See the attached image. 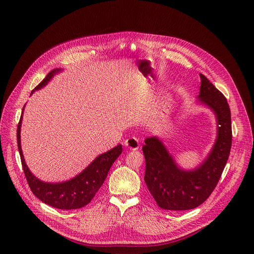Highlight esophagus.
<instances>
[{
    "mask_svg": "<svg viewBox=\"0 0 254 254\" xmlns=\"http://www.w3.org/2000/svg\"><path fill=\"white\" fill-rule=\"evenodd\" d=\"M125 146L129 150H138L139 149V140L137 138H129L125 141Z\"/></svg>",
    "mask_w": 254,
    "mask_h": 254,
    "instance_id": "34e87169",
    "label": "esophagus"
}]
</instances>
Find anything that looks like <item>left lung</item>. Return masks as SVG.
<instances>
[{
	"instance_id": "obj_1",
	"label": "left lung",
	"mask_w": 254,
	"mask_h": 254,
	"mask_svg": "<svg viewBox=\"0 0 254 254\" xmlns=\"http://www.w3.org/2000/svg\"><path fill=\"white\" fill-rule=\"evenodd\" d=\"M198 98L217 121V137L206 159L195 170L184 171L156 137L147 138L142 147L146 160L145 183L160 208L193 209L210 196L221 178L232 146L231 111L227 99L206 76L200 73Z\"/></svg>"
}]
</instances>
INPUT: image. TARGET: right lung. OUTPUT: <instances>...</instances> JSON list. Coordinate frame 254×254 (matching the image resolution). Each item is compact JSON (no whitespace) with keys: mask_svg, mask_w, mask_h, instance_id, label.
Listing matches in <instances>:
<instances>
[{"mask_svg":"<svg viewBox=\"0 0 254 254\" xmlns=\"http://www.w3.org/2000/svg\"><path fill=\"white\" fill-rule=\"evenodd\" d=\"M61 69H54L38 84L35 90L42 89ZM33 90L31 94L35 92ZM24 108V107H23ZM22 115L17 127V144L21 158L23 172L31 192L44 203L58 209H77L89 204L101 186L103 185L111 165L122 154L123 147L117 145L105 153L99 155L87 168L73 179L63 183H45L33 176L27 167L20 145V127Z\"/></svg>","mask_w":254,"mask_h":254,"instance_id":"obj_1","label":"right lung"}]
</instances>
